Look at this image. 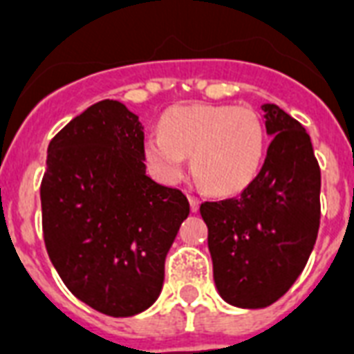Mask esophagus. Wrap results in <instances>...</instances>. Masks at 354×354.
I'll use <instances>...</instances> for the list:
<instances>
[{
    "label": "esophagus",
    "mask_w": 354,
    "mask_h": 354,
    "mask_svg": "<svg viewBox=\"0 0 354 354\" xmlns=\"http://www.w3.org/2000/svg\"><path fill=\"white\" fill-rule=\"evenodd\" d=\"M189 204H191V211H193V213H196V211L200 209V198H196L193 194L189 196Z\"/></svg>",
    "instance_id": "esophagus-1"
}]
</instances>
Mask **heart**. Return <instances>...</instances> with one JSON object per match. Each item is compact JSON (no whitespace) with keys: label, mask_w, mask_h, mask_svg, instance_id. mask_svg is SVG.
Wrapping results in <instances>:
<instances>
[{"label":"heart","mask_w":354,"mask_h":354,"mask_svg":"<svg viewBox=\"0 0 354 354\" xmlns=\"http://www.w3.org/2000/svg\"><path fill=\"white\" fill-rule=\"evenodd\" d=\"M205 187L233 194L257 178L266 132L257 113L232 104H178L161 115V132L145 139L143 156L158 180L176 183L187 156Z\"/></svg>","instance_id":"obj_1"}]
</instances>
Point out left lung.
<instances>
[{"instance_id":"8db88e82","label":"left lung","mask_w":354,"mask_h":354,"mask_svg":"<svg viewBox=\"0 0 354 354\" xmlns=\"http://www.w3.org/2000/svg\"><path fill=\"white\" fill-rule=\"evenodd\" d=\"M261 110L274 139L257 178L235 198L200 205L216 290L239 308H264L285 296L319 230L322 174L310 136L277 104Z\"/></svg>"}]
</instances>
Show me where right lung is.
Wrapping results in <instances>:
<instances>
[{
  "instance_id": "1",
  "label": "right lung",
  "mask_w": 354,
  "mask_h": 354,
  "mask_svg": "<svg viewBox=\"0 0 354 354\" xmlns=\"http://www.w3.org/2000/svg\"><path fill=\"white\" fill-rule=\"evenodd\" d=\"M145 127L119 101L69 121L47 149L44 239L53 266L80 301L113 318L160 297L165 257L189 202L147 174Z\"/></svg>"
}]
</instances>
